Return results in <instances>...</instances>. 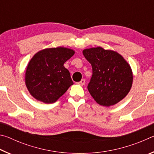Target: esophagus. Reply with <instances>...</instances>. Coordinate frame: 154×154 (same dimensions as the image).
<instances>
[{"label": "esophagus", "mask_w": 154, "mask_h": 154, "mask_svg": "<svg viewBox=\"0 0 154 154\" xmlns=\"http://www.w3.org/2000/svg\"><path fill=\"white\" fill-rule=\"evenodd\" d=\"M85 79H82L79 82H77V84L80 85H83L85 84Z\"/></svg>", "instance_id": "obj_1"}]
</instances>
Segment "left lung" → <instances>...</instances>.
I'll use <instances>...</instances> for the list:
<instances>
[{"label":"left lung","mask_w":154,"mask_h":154,"mask_svg":"<svg viewBox=\"0 0 154 154\" xmlns=\"http://www.w3.org/2000/svg\"><path fill=\"white\" fill-rule=\"evenodd\" d=\"M83 54L92 67L88 89L100 105H114L131 89L133 75L129 64L118 52L101 47L85 49Z\"/></svg>","instance_id":"8db88e82"}]
</instances>
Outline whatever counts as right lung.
Here are the masks:
<instances>
[{
  "label": "right lung",
  "instance_id": "add662e5",
  "mask_svg": "<svg viewBox=\"0 0 154 154\" xmlns=\"http://www.w3.org/2000/svg\"><path fill=\"white\" fill-rule=\"evenodd\" d=\"M71 49L48 48L35 54L25 74L28 90L34 98L44 103H54L73 84L64 64L74 55Z\"/></svg>",
  "mask_w": 154,
  "mask_h": 154
}]
</instances>
